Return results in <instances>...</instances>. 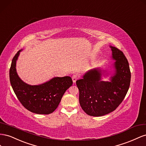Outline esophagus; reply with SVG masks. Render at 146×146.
<instances>
[{"label": "esophagus", "mask_w": 146, "mask_h": 146, "mask_svg": "<svg viewBox=\"0 0 146 146\" xmlns=\"http://www.w3.org/2000/svg\"><path fill=\"white\" fill-rule=\"evenodd\" d=\"M78 79V76L76 75V74H73L72 76V80L73 82H75Z\"/></svg>", "instance_id": "obj_1"}]
</instances>
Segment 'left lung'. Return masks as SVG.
I'll return each instance as SVG.
<instances>
[{
    "label": "left lung",
    "instance_id": "obj_1",
    "mask_svg": "<svg viewBox=\"0 0 146 146\" xmlns=\"http://www.w3.org/2000/svg\"><path fill=\"white\" fill-rule=\"evenodd\" d=\"M115 60V73L111 81H102V70L95 68L87 72L76 83L80 91V105L87 114L102 116L114 111L124 99L130 84L128 62L122 51L111 46Z\"/></svg>",
    "mask_w": 146,
    "mask_h": 146
}]
</instances>
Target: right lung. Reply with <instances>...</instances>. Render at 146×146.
I'll return each instance as SVG.
<instances>
[{
    "mask_svg": "<svg viewBox=\"0 0 146 146\" xmlns=\"http://www.w3.org/2000/svg\"><path fill=\"white\" fill-rule=\"evenodd\" d=\"M19 50L11 62L10 81L15 94L22 105L32 112L49 114L59 106L65 91L73 84L70 76L55 77L48 82L37 86L29 85L18 76L16 70Z\"/></svg>",
    "mask_w": 146,
    "mask_h": 146,
    "instance_id": "obj_1",
    "label": "right lung"
}]
</instances>
